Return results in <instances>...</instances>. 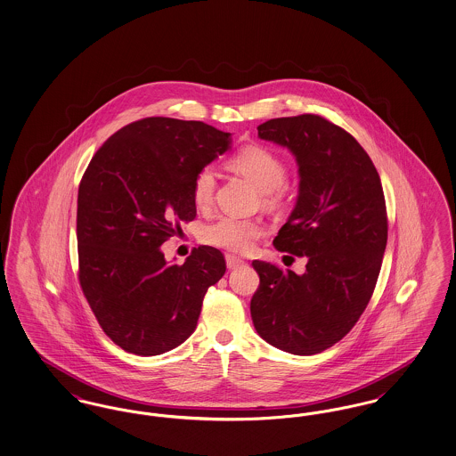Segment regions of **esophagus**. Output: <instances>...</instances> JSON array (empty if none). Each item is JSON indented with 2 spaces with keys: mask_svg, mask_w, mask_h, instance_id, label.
Here are the masks:
<instances>
[{
  "mask_svg": "<svg viewBox=\"0 0 456 456\" xmlns=\"http://www.w3.org/2000/svg\"><path fill=\"white\" fill-rule=\"evenodd\" d=\"M225 261H227V268L229 270H236V268H240V266L246 265V261L240 260V258L234 256V255H227Z\"/></svg>",
  "mask_w": 456,
  "mask_h": 456,
  "instance_id": "esophagus-1",
  "label": "esophagus"
}]
</instances>
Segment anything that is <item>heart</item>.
<instances>
[{
	"instance_id": "1",
	"label": "heart",
	"mask_w": 456,
	"mask_h": 456,
	"mask_svg": "<svg viewBox=\"0 0 456 456\" xmlns=\"http://www.w3.org/2000/svg\"><path fill=\"white\" fill-rule=\"evenodd\" d=\"M231 169L249 179L258 190L261 200L268 207H281L289 198V186L285 183L287 166L281 153L273 149L251 143L229 159ZM216 193V174L210 167H203L195 174L191 184V196L198 208H208ZM265 225L253 218L220 217L205 225L201 231L203 242L225 249L229 253H249L256 240L265 236Z\"/></svg>"
}]
</instances>
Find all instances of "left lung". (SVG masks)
I'll return each mask as SVG.
<instances>
[{
  "label": "left lung",
  "mask_w": 456,
  "mask_h": 456,
  "mask_svg": "<svg viewBox=\"0 0 456 456\" xmlns=\"http://www.w3.org/2000/svg\"><path fill=\"white\" fill-rule=\"evenodd\" d=\"M258 136L297 159L299 198L273 246L307 263L297 275L253 261L260 285L251 318L273 347L320 354L359 322L378 282L388 240L381 179L359 142L323 116L270 119Z\"/></svg>",
  "instance_id": "1"
}]
</instances>
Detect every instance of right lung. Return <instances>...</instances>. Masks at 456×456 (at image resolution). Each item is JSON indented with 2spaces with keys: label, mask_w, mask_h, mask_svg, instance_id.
<instances>
[{
  "label": "right lung",
  "mask_w": 456,
  "mask_h": 456,
  "mask_svg": "<svg viewBox=\"0 0 456 456\" xmlns=\"http://www.w3.org/2000/svg\"><path fill=\"white\" fill-rule=\"evenodd\" d=\"M231 133L201 121L145 118L116 131L78 186V282L109 338L159 355L195 331L203 297L225 273L212 246L167 265L160 246L196 217L195 174L225 152Z\"/></svg>",
  "instance_id": "1"
}]
</instances>
